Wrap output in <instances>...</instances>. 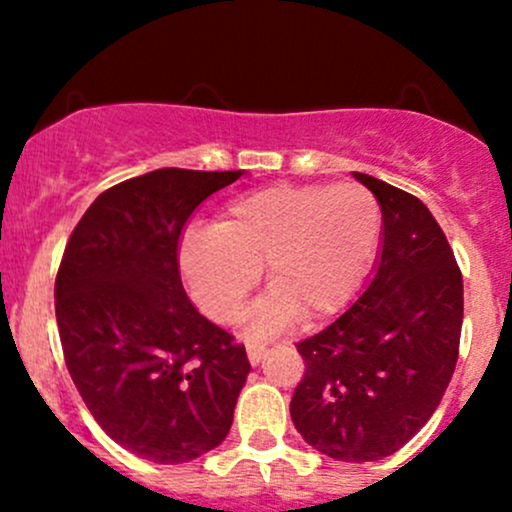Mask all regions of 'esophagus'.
Returning <instances> with one entry per match:
<instances>
[{
	"label": "esophagus",
	"instance_id": "obj_1",
	"mask_svg": "<svg viewBox=\"0 0 512 512\" xmlns=\"http://www.w3.org/2000/svg\"><path fill=\"white\" fill-rule=\"evenodd\" d=\"M264 356H267V346L262 344H248V358L252 366H260L264 361Z\"/></svg>",
	"mask_w": 512,
	"mask_h": 512
}]
</instances>
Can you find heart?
I'll return each mask as SVG.
<instances>
[{
	"label": "heart",
	"instance_id": "b5f03b06",
	"mask_svg": "<svg viewBox=\"0 0 512 512\" xmlns=\"http://www.w3.org/2000/svg\"><path fill=\"white\" fill-rule=\"evenodd\" d=\"M378 199L356 182L262 187L228 202L216 231H195L180 269L199 308L236 322L264 267L272 291L255 305L250 334H272L298 315L322 317L354 296L380 245Z\"/></svg>",
	"mask_w": 512,
	"mask_h": 512
}]
</instances>
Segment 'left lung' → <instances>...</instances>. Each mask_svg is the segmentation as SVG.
<instances>
[{
  "label": "left lung",
  "mask_w": 512,
  "mask_h": 512,
  "mask_svg": "<svg viewBox=\"0 0 512 512\" xmlns=\"http://www.w3.org/2000/svg\"><path fill=\"white\" fill-rule=\"evenodd\" d=\"M383 211L380 255L358 301L303 339L291 419L308 445L342 462L383 460L424 428L455 373L462 274L421 199L354 173Z\"/></svg>",
  "instance_id": "obj_1"
}]
</instances>
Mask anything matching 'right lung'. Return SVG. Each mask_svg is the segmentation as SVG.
I'll use <instances>...</instances> for the list:
<instances>
[{"label":"right lung","mask_w":512,"mask_h":512,"mask_svg":"<svg viewBox=\"0 0 512 512\" xmlns=\"http://www.w3.org/2000/svg\"><path fill=\"white\" fill-rule=\"evenodd\" d=\"M243 170L161 168L105 190L55 281L64 361L98 426L158 464L223 443L250 373L245 346L190 303L178 248L204 199Z\"/></svg>","instance_id":"1"}]
</instances>
